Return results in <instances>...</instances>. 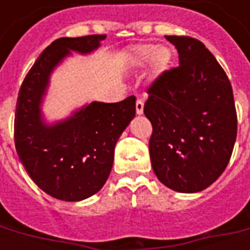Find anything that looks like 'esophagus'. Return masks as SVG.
Here are the masks:
<instances>
[{"label": "esophagus", "mask_w": 250, "mask_h": 250, "mask_svg": "<svg viewBox=\"0 0 250 250\" xmlns=\"http://www.w3.org/2000/svg\"><path fill=\"white\" fill-rule=\"evenodd\" d=\"M143 107H145V102H143L142 99H138V100H136V104H135L136 114L138 115L143 114Z\"/></svg>", "instance_id": "obj_1"}]
</instances>
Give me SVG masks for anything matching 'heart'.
Here are the masks:
<instances>
[{
    "instance_id": "1",
    "label": "heart",
    "mask_w": 250,
    "mask_h": 250,
    "mask_svg": "<svg viewBox=\"0 0 250 250\" xmlns=\"http://www.w3.org/2000/svg\"><path fill=\"white\" fill-rule=\"evenodd\" d=\"M130 62L134 66H146L151 62L152 71L157 75L165 73L173 65L174 55L167 46H159L155 44H142L132 46L128 52Z\"/></svg>"
}]
</instances>
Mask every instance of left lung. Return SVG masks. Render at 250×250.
Segmentation results:
<instances>
[{"label":"left lung","instance_id":"obj_1","mask_svg":"<svg viewBox=\"0 0 250 250\" xmlns=\"http://www.w3.org/2000/svg\"><path fill=\"white\" fill-rule=\"evenodd\" d=\"M179 66L148 88L145 115L154 173L179 193H198L215 182L229 163L237 136L233 91L222 66L201 41L166 36Z\"/></svg>","mask_w":250,"mask_h":250}]
</instances>
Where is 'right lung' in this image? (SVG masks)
<instances>
[{"label": "right lung", "mask_w": 250, "mask_h": 250, "mask_svg": "<svg viewBox=\"0 0 250 250\" xmlns=\"http://www.w3.org/2000/svg\"><path fill=\"white\" fill-rule=\"evenodd\" d=\"M104 39H57L39 56L20 88L14 118L20 161L42 191L62 201H83L103 188L112 168L115 145L135 116V96H130L118 103L92 102L55 123L44 119L41 105L52 72L72 52L89 55Z\"/></svg>", "instance_id": "1"}]
</instances>
